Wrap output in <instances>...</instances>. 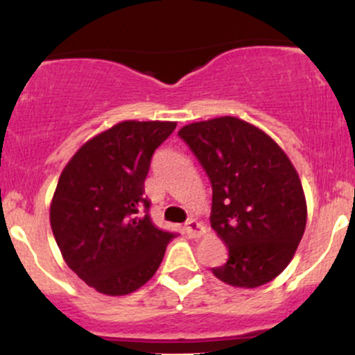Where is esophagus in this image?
<instances>
[{"instance_id":"esophagus-1","label":"esophagus","mask_w":355,"mask_h":355,"mask_svg":"<svg viewBox=\"0 0 355 355\" xmlns=\"http://www.w3.org/2000/svg\"><path fill=\"white\" fill-rule=\"evenodd\" d=\"M185 232L189 234V237L198 239V237H202V235L207 234V229L203 227L202 222H198L197 218H189L185 223Z\"/></svg>"}]
</instances>
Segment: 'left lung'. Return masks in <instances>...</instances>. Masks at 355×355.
Returning <instances> with one entry per match:
<instances>
[{
	"mask_svg": "<svg viewBox=\"0 0 355 355\" xmlns=\"http://www.w3.org/2000/svg\"><path fill=\"white\" fill-rule=\"evenodd\" d=\"M211 183V229L229 248L214 275L254 288L282 274L307 223V203L295 166L255 125L218 116L182 126Z\"/></svg>",
	"mask_w": 355,
	"mask_h": 355,
	"instance_id": "obj_1",
	"label": "left lung"
}]
</instances>
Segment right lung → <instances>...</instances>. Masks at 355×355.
I'll list each match as a JSON object with an SVG mask.
<instances>
[{
	"mask_svg": "<svg viewBox=\"0 0 355 355\" xmlns=\"http://www.w3.org/2000/svg\"><path fill=\"white\" fill-rule=\"evenodd\" d=\"M177 121L126 120L89 138L60 175L50 223L63 260L105 295L135 292L155 275L175 237L157 229L144 197L155 150Z\"/></svg>",
	"mask_w": 355,
	"mask_h": 355,
	"instance_id": "1",
	"label": "right lung"
}]
</instances>
